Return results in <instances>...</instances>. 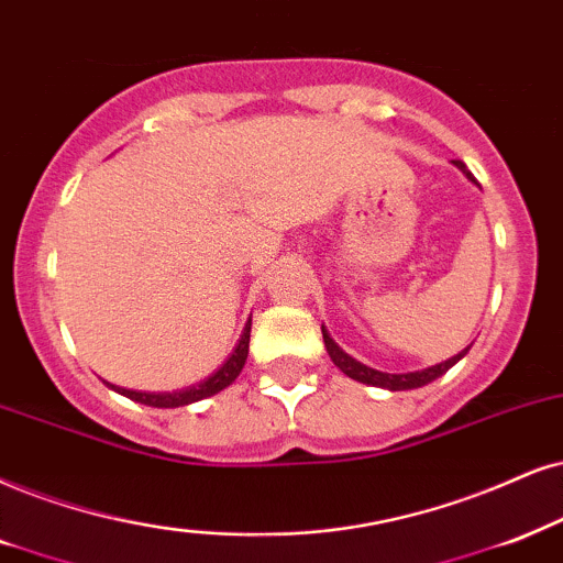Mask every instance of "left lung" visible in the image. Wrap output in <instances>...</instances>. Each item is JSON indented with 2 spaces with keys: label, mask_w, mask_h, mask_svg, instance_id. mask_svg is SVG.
<instances>
[{
  "label": "left lung",
  "mask_w": 563,
  "mask_h": 563,
  "mask_svg": "<svg viewBox=\"0 0 563 563\" xmlns=\"http://www.w3.org/2000/svg\"><path fill=\"white\" fill-rule=\"evenodd\" d=\"M454 166H457V168L462 170V174L467 176V179L475 181L471 170L465 168V163H462V161H454ZM322 338H324V347H327V353H330L332 364L338 366L340 372H343L345 376H351V379H355V382H361V384H372V387L389 389V393H402V389H416V387H423V384H431L433 379H439L441 374L450 372V368H452L454 364H457L460 358H465V353L471 351V347H465V351L457 353V355H452V358L441 361V364H437V366L421 368V372L387 374V372H376V368L366 366V364H361V361H355L353 355H347V353L343 351V347H340L338 343H334V340L330 338V332H327L324 327H322Z\"/></svg>",
  "instance_id": "1"
}]
</instances>
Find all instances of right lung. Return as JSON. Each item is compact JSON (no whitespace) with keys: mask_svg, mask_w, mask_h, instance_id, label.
<instances>
[{"mask_svg":"<svg viewBox=\"0 0 563 563\" xmlns=\"http://www.w3.org/2000/svg\"><path fill=\"white\" fill-rule=\"evenodd\" d=\"M249 332H252V319H246L244 332H241L236 347H233L229 358L220 364L218 372H212L208 379L191 384V387L176 389V393H137V389H124L117 387V384H109L111 389H117L119 395L130 397L134 402L142 405H151V408H184V405H191L197 400H205V397L218 395L220 389H225L229 384L236 382V376L241 374V368L246 364V355H249Z\"/></svg>","mask_w":563,"mask_h":563,"instance_id":"obj_1","label":"right lung"}]
</instances>
